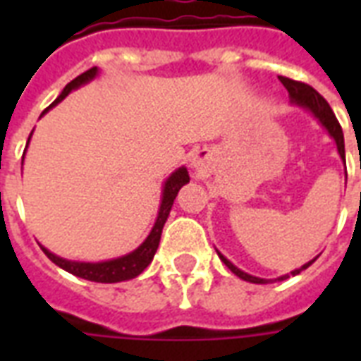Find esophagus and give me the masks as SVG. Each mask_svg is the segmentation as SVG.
<instances>
[{"mask_svg": "<svg viewBox=\"0 0 361 361\" xmlns=\"http://www.w3.org/2000/svg\"><path fill=\"white\" fill-rule=\"evenodd\" d=\"M208 161H209V153L206 147H198L195 149L191 155V166L197 172H202V170L208 169Z\"/></svg>", "mask_w": 361, "mask_h": 361, "instance_id": "34e87169", "label": "esophagus"}]
</instances>
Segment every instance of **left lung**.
<instances>
[{
  "mask_svg": "<svg viewBox=\"0 0 361 361\" xmlns=\"http://www.w3.org/2000/svg\"><path fill=\"white\" fill-rule=\"evenodd\" d=\"M281 84L286 87V92H288V97H290V103L296 104V106H302V109L309 110L311 114L317 118V121H319L322 127H324L326 130H328V135L334 138V142H336L337 146V152H339V157L345 161V138H343V129L341 125H339V121H337L336 114L331 112L330 104L326 103V99L320 95L317 90H313L311 86H307V84H303V82H296V80H290V78H286V76H279ZM217 255H219V258L225 262V266L228 269H231L232 274L238 275L240 279L243 281H249V283H255V285H268V283H275V281H285L288 279L290 275H298L302 274L303 269H307L311 264L317 260V257L313 258V260H309L307 264H303L302 268L298 269H292L290 274L286 275H281V277H277V279H262V277H257V275H251V274H245L243 269H240L238 266H234V264L228 260V258L225 257V255H221L219 251H217Z\"/></svg>",
  "mask_w": 361,
  "mask_h": 361,
  "instance_id": "obj_1",
  "label": "left lung"
}]
</instances>
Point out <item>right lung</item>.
I'll use <instances>...</instances> for the list:
<instances>
[{
	"label": "right lung",
	"instance_id": "obj_1",
	"mask_svg": "<svg viewBox=\"0 0 361 361\" xmlns=\"http://www.w3.org/2000/svg\"><path fill=\"white\" fill-rule=\"evenodd\" d=\"M97 75V67H92V69L86 71V73H82L80 76H76L75 80H71L69 84L63 87V92L59 93V97L56 99L41 116H44L52 106L61 103L73 90H78V87L87 84V82H92ZM31 135H33V133H31ZM31 135L30 138H27V144H30L31 140ZM25 149H27V146H25ZM22 164H24V157H22ZM185 183H189V172H187L185 166H180V169L174 170V172L166 178V181H164L163 185L161 206H159V214L157 219H155V225H153L152 232L147 234L146 240L142 241L140 245L136 247L135 251H130L129 255L112 258V260H103V262H76V260H67V258H61L58 257V255H54L52 251H48L47 247L41 245V249L56 266H59V268L65 269V271H69V274L76 275V277H82V279L86 281H95V283H120V281L135 279L136 275H140L142 271L152 264L153 257H155V252H157L159 241H161L163 226L164 223H166V219H169L170 209H172V204H174L176 197H178V191H180Z\"/></svg>",
	"mask_w": 361,
	"mask_h": 361
}]
</instances>
